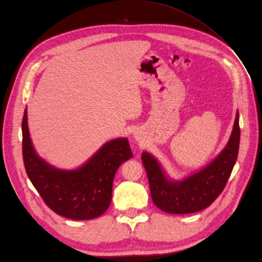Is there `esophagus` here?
Returning <instances> with one entry per match:
<instances>
[{
    "mask_svg": "<svg viewBox=\"0 0 262 262\" xmlns=\"http://www.w3.org/2000/svg\"><path fill=\"white\" fill-rule=\"evenodd\" d=\"M134 137L136 138V140H140V133L134 132Z\"/></svg>",
    "mask_w": 262,
    "mask_h": 262,
    "instance_id": "esophagus-1",
    "label": "esophagus"
}]
</instances>
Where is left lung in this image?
Listing matches in <instances>:
<instances>
[{"instance_id":"8db88e82","label":"left lung","mask_w":262,"mask_h":262,"mask_svg":"<svg viewBox=\"0 0 262 262\" xmlns=\"http://www.w3.org/2000/svg\"><path fill=\"white\" fill-rule=\"evenodd\" d=\"M240 143L239 113L228 143L220 155L198 172L182 181L169 179L158 160L143 152L153 203L168 213H191L208 207L224 189L238 158Z\"/></svg>"}]
</instances>
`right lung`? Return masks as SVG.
I'll use <instances>...</instances> for the list:
<instances>
[{"mask_svg": "<svg viewBox=\"0 0 262 262\" xmlns=\"http://www.w3.org/2000/svg\"><path fill=\"white\" fill-rule=\"evenodd\" d=\"M23 161L26 173L45 204L73 220H90L109 208L113 179L118 167L133 158L126 137L105 143L88 162L63 170L42 160L35 151L27 126V110L22 120Z\"/></svg>", "mask_w": 262, "mask_h": 262, "instance_id": "right-lung-1", "label": "right lung"}]
</instances>
